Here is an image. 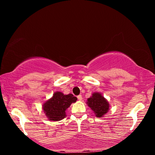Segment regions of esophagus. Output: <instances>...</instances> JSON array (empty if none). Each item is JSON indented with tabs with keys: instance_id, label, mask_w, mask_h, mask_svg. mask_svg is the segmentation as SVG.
I'll return each instance as SVG.
<instances>
[{
	"instance_id": "obj_1",
	"label": "esophagus",
	"mask_w": 155,
	"mask_h": 155,
	"mask_svg": "<svg viewBox=\"0 0 155 155\" xmlns=\"http://www.w3.org/2000/svg\"><path fill=\"white\" fill-rule=\"evenodd\" d=\"M77 98H78V101H82V100H83L82 96H81V95H78V96H77Z\"/></svg>"
}]
</instances>
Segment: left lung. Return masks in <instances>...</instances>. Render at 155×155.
I'll return each mask as SVG.
<instances>
[{"label":"left lung","mask_w":155,"mask_h":155,"mask_svg":"<svg viewBox=\"0 0 155 155\" xmlns=\"http://www.w3.org/2000/svg\"><path fill=\"white\" fill-rule=\"evenodd\" d=\"M87 104L97 117H103L109 110V103L100 92H94L87 98Z\"/></svg>","instance_id":"obj_1"}]
</instances>
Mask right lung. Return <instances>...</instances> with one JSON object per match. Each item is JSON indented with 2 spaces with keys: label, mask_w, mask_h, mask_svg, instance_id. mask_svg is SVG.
I'll use <instances>...</instances> for the list:
<instances>
[{
  "label": "right lung",
  "mask_w": 155,
  "mask_h": 155,
  "mask_svg": "<svg viewBox=\"0 0 155 155\" xmlns=\"http://www.w3.org/2000/svg\"><path fill=\"white\" fill-rule=\"evenodd\" d=\"M77 101V97L73 96L72 94L65 95L61 91H55L51 98L44 103L43 111L48 120L59 121L65 118L67 109Z\"/></svg>",
  "instance_id": "obj_1"
}]
</instances>
